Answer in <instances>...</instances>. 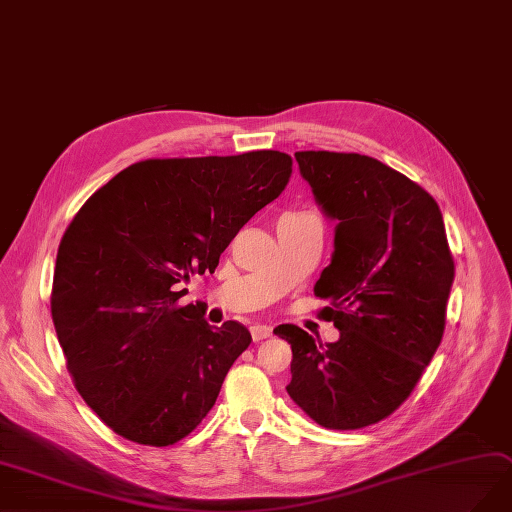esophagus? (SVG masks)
<instances>
[{
	"label": "esophagus",
	"instance_id": "esophagus-1",
	"mask_svg": "<svg viewBox=\"0 0 512 512\" xmlns=\"http://www.w3.org/2000/svg\"><path fill=\"white\" fill-rule=\"evenodd\" d=\"M272 335V329L268 325H253L251 327V337L253 342H261V339H266Z\"/></svg>",
	"mask_w": 512,
	"mask_h": 512
}]
</instances>
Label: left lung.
<instances>
[{
	"mask_svg": "<svg viewBox=\"0 0 512 512\" xmlns=\"http://www.w3.org/2000/svg\"><path fill=\"white\" fill-rule=\"evenodd\" d=\"M295 160L337 221L314 295L329 301L320 316L339 339L274 329L293 350L287 392L320 426L365 428L405 403L443 339L456 272L443 215L426 189L375 158L297 151Z\"/></svg>",
	"mask_w": 512,
	"mask_h": 512,
	"instance_id": "obj_1",
	"label": "left lung"
}]
</instances>
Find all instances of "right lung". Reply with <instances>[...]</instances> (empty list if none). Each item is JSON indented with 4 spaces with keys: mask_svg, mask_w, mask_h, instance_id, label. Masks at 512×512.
Segmentation results:
<instances>
[{
    "mask_svg": "<svg viewBox=\"0 0 512 512\" xmlns=\"http://www.w3.org/2000/svg\"><path fill=\"white\" fill-rule=\"evenodd\" d=\"M293 160L240 156L130 164L94 192L56 253L52 323L86 405L120 437L166 447L213 409L251 333L179 304L240 227L287 187Z\"/></svg>",
    "mask_w": 512,
    "mask_h": 512,
    "instance_id": "right-lung-1",
    "label": "right lung"
}]
</instances>
